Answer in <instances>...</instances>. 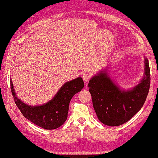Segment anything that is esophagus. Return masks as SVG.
I'll use <instances>...</instances> for the list:
<instances>
[{
	"mask_svg": "<svg viewBox=\"0 0 158 158\" xmlns=\"http://www.w3.org/2000/svg\"><path fill=\"white\" fill-rule=\"evenodd\" d=\"M90 75L89 73H85L82 74V79H83V81L85 82H87L88 81H89L90 79Z\"/></svg>",
	"mask_w": 158,
	"mask_h": 158,
	"instance_id": "obj_1",
	"label": "esophagus"
}]
</instances>
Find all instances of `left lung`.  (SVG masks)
Instances as JSON below:
<instances>
[{"instance_id":"8db88e82","label":"left lung","mask_w":158,"mask_h":158,"mask_svg":"<svg viewBox=\"0 0 158 158\" xmlns=\"http://www.w3.org/2000/svg\"><path fill=\"white\" fill-rule=\"evenodd\" d=\"M150 84V68L145 56L143 78L131 89H121L106 69H102L90 79L88 84L98 120L108 126H118L128 121L143 106Z\"/></svg>"}]
</instances>
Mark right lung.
I'll return each mask as SVG.
<instances>
[{"label": "right lung", "mask_w": 158, "mask_h": 158, "mask_svg": "<svg viewBox=\"0 0 158 158\" xmlns=\"http://www.w3.org/2000/svg\"><path fill=\"white\" fill-rule=\"evenodd\" d=\"M10 86L15 103L22 114L41 128L53 130L59 128L66 121L69 103L72 97L84 87V82L81 77H78L65 82L51 100L36 106L27 105L17 97L12 81Z\"/></svg>", "instance_id": "add662e5"}]
</instances>
